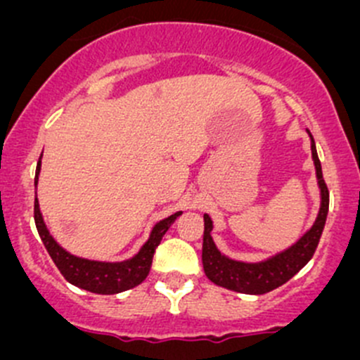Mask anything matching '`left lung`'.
Listing matches in <instances>:
<instances>
[{"label":"left lung","mask_w":360,"mask_h":360,"mask_svg":"<svg viewBox=\"0 0 360 360\" xmlns=\"http://www.w3.org/2000/svg\"><path fill=\"white\" fill-rule=\"evenodd\" d=\"M311 157H314L315 169H317L319 186H321L322 193L321 212H319V217L314 226H311V230L304 237H301L300 242H296L291 249L277 254L271 259L250 264L224 257L216 249L212 237H210L212 221H210L207 214H203L202 263L209 281L237 292L264 294L274 291L278 285L285 284L289 278H292L311 259V256L317 250L322 231H324L326 217H328L329 210V190L324 181V176H322L321 160L317 157L314 139H311Z\"/></svg>","instance_id":"left-lung-1"}]
</instances>
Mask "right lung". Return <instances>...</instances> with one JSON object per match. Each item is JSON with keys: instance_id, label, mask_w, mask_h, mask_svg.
Instances as JSON below:
<instances>
[{"instance_id": "add662e5", "label": "right lung", "mask_w": 360, "mask_h": 360, "mask_svg": "<svg viewBox=\"0 0 360 360\" xmlns=\"http://www.w3.org/2000/svg\"><path fill=\"white\" fill-rule=\"evenodd\" d=\"M39 167H41V163L38 162L34 184L38 183ZM179 214L181 212L172 214V216H169L167 219L155 224L150 240L143 245V249H141L132 259L123 261V263H97V261H89L82 259V257L71 256V254L66 252V250L53 240L52 235L46 230L45 223H43L41 214H39L38 198H34L36 230H38L39 237H41L43 244H45V248L49 250L50 257L53 259L56 266L59 268L63 277L66 278L68 282H71L72 285L97 294H116L139 285L141 282L148 277V274H150L153 254L155 250H157L160 242H162V237L165 235V231L169 230V226L174 223V219H176Z\"/></svg>"}]
</instances>
